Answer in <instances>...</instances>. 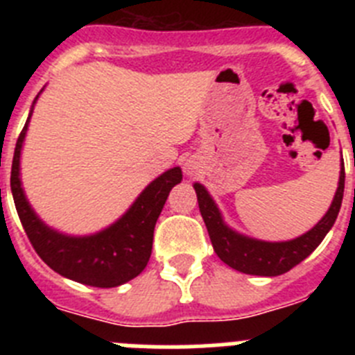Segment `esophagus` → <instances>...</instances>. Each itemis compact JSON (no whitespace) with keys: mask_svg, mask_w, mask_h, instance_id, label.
I'll return each instance as SVG.
<instances>
[{"mask_svg":"<svg viewBox=\"0 0 355 355\" xmlns=\"http://www.w3.org/2000/svg\"><path fill=\"white\" fill-rule=\"evenodd\" d=\"M187 172H188V174H190V172H192V171H190V168H187Z\"/></svg>","mask_w":355,"mask_h":355,"instance_id":"esophagus-1","label":"esophagus"}]
</instances>
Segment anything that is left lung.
Instances as JSON below:
<instances>
[{"mask_svg": "<svg viewBox=\"0 0 355 355\" xmlns=\"http://www.w3.org/2000/svg\"><path fill=\"white\" fill-rule=\"evenodd\" d=\"M193 188H196L197 200H199L200 215H202V220L208 229L209 240H211L216 256L225 265L238 272H243V274L274 277V275H281L291 270L295 265L304 261L322 243L329 229L334 225L341 208V200H343L345 167L341 163L336 196H334V200L324 218L315 227L309 229L306 234L290 241L254 240V238L236 233L224 224L220 211L216 208L215 200L211 199L208 190L199 183L193 184Z\"/></svg>", "mask_w": 355, "mask_h": 355, "instance_id": "obj_1", "label": "left lung"}]
</instances>
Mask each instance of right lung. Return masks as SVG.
Instances as JSON below:
<instances>
[{
  "mask_svg": "<svg viewBox=\"0 0 355 355\" xmlns=\"http://www.w3.org/2000/svg\"><path fill=\"white\" fill-rule=\"evenodd\" d=\"M33 106L15 144L10 175L15 209L26 231L28 240L49 268L76 283L96 288H114L128 283L137 277L149 261L156 220L172 187L183 180L181 168L174 167L156 178L140 193L131 208L110 227L90 236H67L48 227L40 220L28 205L21 187L19 162Z\"/></svg>",
  "mask_w": 355,
  "mask_h": 355,
  "instance_id": "1",
  "label": "right lung"
}]
</instances>
